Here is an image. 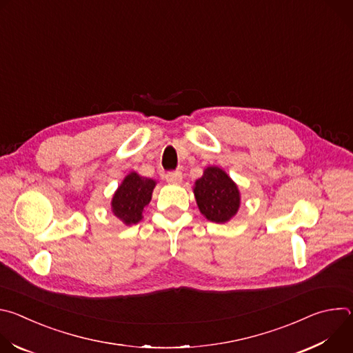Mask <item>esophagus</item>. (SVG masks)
<instances>
[{
  "label": "esophagus",
  "mask_w": 353,
  "mask_h": 353,
  "mask_svg": "<svg viewBox=\"0 0 353 353\" xmlns=\"http://www.w3.org/2000/svg\"><path fill=\"white\" fill-rule=\"evenodd\" d=\"M166 180H168L169 183L179 184V183H181V180H183V174H181V172H179V170H176V172H169V173L166 174Z\"/></svg>",
  "instance_id": "34e87169"
}]
</instances>
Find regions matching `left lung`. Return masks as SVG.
Masks as SVG:
<instances>
[{
    "label": "left lung",
    "mask_w": 353,
    "mask_h": 353,
    "mask_svg": "<svg viewBox=\"0 0 353 353\" xmlns=\"http://www.w3.org/2000/svg\"><path fill=\"white\" fill-rule=\"evenodd\" d=\"M199 212L208 221L226 223L239 211L240 191L236 183L218 166H210L194 184Z\"/></svg>",
    "instance_id": "1"
}]
</instances>
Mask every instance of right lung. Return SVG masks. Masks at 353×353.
<instances>
[{"mask_svg":"<svg viewBox=\"0 0 353 353\" xmlns=\"http://www.w3.org/2000/svg\"><path fill=\"white\" fill-rule=\"evenodd\" d=\"M157 181L139 176L135 172L127 174L112 199V211L124 225H135L142 219L145 207L150 203Z\"/></svg>","mask_w":353,"mask_h":353,"instance_id":"1","label":"right lung"}]
</instances>
